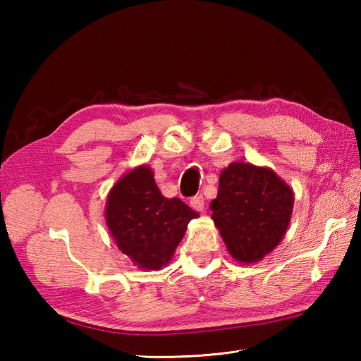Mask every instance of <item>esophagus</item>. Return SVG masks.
Here are the masks:
<instances>
[{"label": "esophagus", "mask_w": 361, "mask_h": 361, "mask_svg": "<svg viewBox=\"0 0 361 361\" xmlns=\"http://www.w3.org/2000/svg\"><path fill=\"white\" fill-rule=\"evenodd\" d=\"M190 206H192L195 211H203V208H204V198H203V195H197L194 198H190Z\"/></svg>", "instance_id": "1"}]
</instances>
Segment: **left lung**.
<instances>
[{
	"mask_svg": "<svg viewBox=\"0 0 361 361\" xmlns=\"http://www.w3.org/2000/svg\"><path fill=\"white\" fill-rule=\"evenodd\" d=\"M293 203V190L273 169L234 161L220 172L211 217L231 257L248 265L281 243Z\"/></svg>",
	"mask_w": 361,
	"mask_h": 361,
	"instance_id": "1",
	"label": "left lung"
}]
</instances>
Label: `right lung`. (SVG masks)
<instances>
[{"mask_svg": "<svg viewBox=\"0 0 361 361\" xmlns=\"http://www.w3.org/2000/svg\"><path fill=\"white\" fill-rule=\"evenodd\" d=\"M198 217L180 198H166L153 178L152 167L130 169L110 189L105 221L118 248L145 271L171 262L188 224Z\"/></svg>", "mask_w": 361, "mask_h": 361, "instance_id": "right-lung-1", "label": "right lung"}]
</instances>
